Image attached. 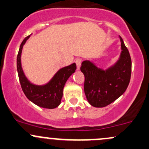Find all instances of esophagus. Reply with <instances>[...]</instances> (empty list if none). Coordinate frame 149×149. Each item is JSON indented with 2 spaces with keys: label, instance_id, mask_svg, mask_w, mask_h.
<instances>
[{
  "label": "esophagus",
  "instance_id": "obj_1",
  "mask_svg": "<svg viewBox=\"0 0 149 149\" xmlns=\"http://www.w3.org/2000/svg\"><path fill=\"white\" fill-rule=\"evenodd\" d=\"M76 63V66H77V70L80 69V67H81V58H76V61H75Z\"/></svg>",
  "mask_w": 149,
  "mask_h": 149
}]
</instances>
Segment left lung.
<instances>
[{"mask_svg": "<svg viewBox=\"0 0 149 149\" xmlns=\"http://www.w3.org/2000/svg\"><path fill=\"white\" fill-rule=\"evenodd\" d=\"M120 39L121 54L113 66L103 70L89 61L81 64V70L85 76L84 92L88 101L94 107H105L113 102L126 91L129 84L131 58L123 39Z\"/></svg>", "mask_w": 149, "mask_h": 149, "instance_id": "8db88e82", "label": "left lung"}]
</instances>
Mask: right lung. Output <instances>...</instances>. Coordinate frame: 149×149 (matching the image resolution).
<instances>
[{"label":"right lung","mask_w":149,"mask_h":149,"mask_svg":"<svg viewBox=\"0 0 149 149\" xmlns=\"http://www.w3.org/2000/svg\"><path fill=\"white\" fill-rule=\"evenodd\" d=\"M29 37L30 36L25 38L23 40L17 56V70L22 90L30 101L37 106L45 109H55L60 105L64 86L68 78L76 70V65L74 63L62 68L46 85L37 86L31 84L24 75L21 63L22 48Z\"/></svg>","instance_id":"add662e5"}]
</instances>
